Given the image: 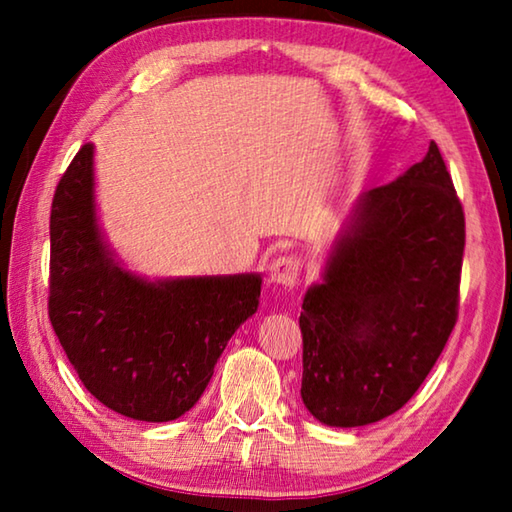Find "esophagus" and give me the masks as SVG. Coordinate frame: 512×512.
<instances>
[{
    "instance_id": "1",
    "label": "esophagus",
    "mask_w": 512,
    "mask_h": 512,
    "mask_svg": "<svg viewBox=\"0 0 512 512\" xmlns=\"http://www.w3.org/2000/svg\"><path fill=\"white\" fill-rule=\"evenodd\" d=\"M298 275H300V262L296 257L291 255H282L277 257L268 266V280L273 284H280L284 289H293L298 282Z\"/></svg>"
}]
</instances>
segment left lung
Instances as JSON below:
<instances>
[{"instance_id": "8db88e82", "label": "left lung", "mask_w": 512, "mask_h": 512, "mask_svg": "<svg viewBox=\"0 0 512 512\" xmlns=\"http://www.w3.org/2000/svg\"><path fill=\"white\" fill-rule=\"evenodd\" d=\"M465 216L436 142L363 192L305 293L302 402L327 427L388 418L427 379L452 334Z\"/></svg>"}]
</instances>
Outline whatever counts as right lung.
<instances>
[{
	"mask_svg": "<svg viewBox=\"0 0 512 512\" xmlns=\"http://www.w3.org/2000/svg\"><path fill=\"white\" fill-rule=\"evenodd\" d=\"M49 237V318L83 386L142 422L192 409L232 334L257 311L262 275L149 280L128 271L99 223L94 144L60 178Z\"/></svg>",
	"mask_w": 512,
	"mask_h": 512,
	"instance_id": "right-lung-1",
	"label": "right lung"
}]
</instances>
